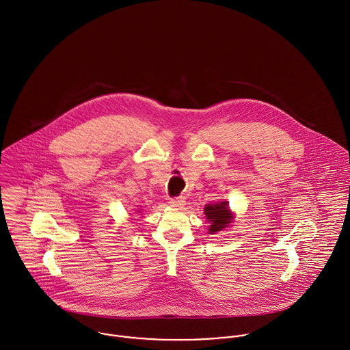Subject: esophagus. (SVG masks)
<instances>
[{
  "label": "esophagus",
  "mask_w": 350,
  "mask_h": 350,
  "mask_svg": "<svg viewBox=\"0 0 350 350\" xmlns=\"http://www.w3.org/2000/svg\"><path fill=\"white\" fill-rule=\"evenodd\" d=\"M168 203H170L171 207L180 208V207H183L186 204V200H185V198H182V197H176V198H172Z\"/></svg>",
  "instance_id": "esophagus-1"
}]
</instances>
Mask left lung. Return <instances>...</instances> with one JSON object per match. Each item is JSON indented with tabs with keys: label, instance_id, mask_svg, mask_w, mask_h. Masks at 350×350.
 Returning <instances> with one entry per match:
<instances>
[{
	"label": "left lung",
	"instance_id": "left-lung-1",
	"mask_svg": "<svg viewBox=\"0 0 350 350\" xmlns=\"http://www.w3.org/2000/svg\"><path fill=\"white\" fill-rule=\"evenodd\" d=\"M204 215L208 219V222L211 224L208 226V232L211 234L221 232L222 229L229 226V224L233 219V215H232L226 202L215 203V204H206Z\"/></svg>",
	"mask_w": 350,
	"mask_h": 350
}]
</instances>
